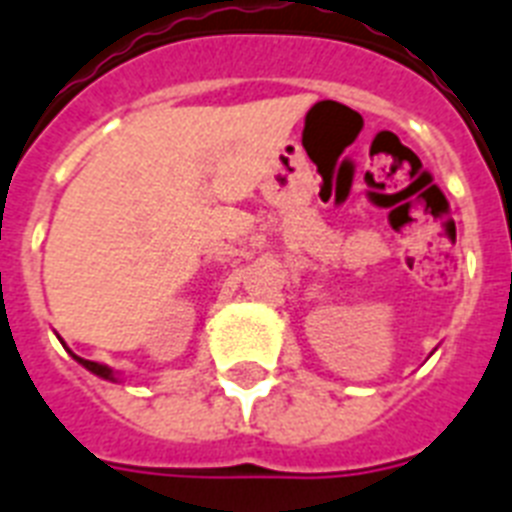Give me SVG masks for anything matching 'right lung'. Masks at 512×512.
Returning a JSON list of instances; mask_svg holds the SVG:
<instances>
[{
    "label": "right lung",
    "instance_id": "1",
    "mask_svg": "<svg viewBox=\"0 0 512 512\" xmlns=\"http://www.w3.org/2000/svg\"><path fill=\"white\" fill-rule=\"evenodd\" d=\"M71 356H74V353H71ZM74 358L84 366V369H90L92 374H98V377H103V380H116L114 369H108L106 364H98V361H87V358H79V356H74Z\"/></svg>",
    "mask_w": 512,
    "mask_h": 512
}]
</instances>
